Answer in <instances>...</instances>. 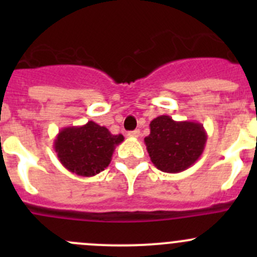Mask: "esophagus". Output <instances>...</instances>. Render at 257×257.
Returning a JSON list of instances; mask_svg holds the SVG:
<instances>
[{"mask_svg":"<svg viewBox=\"0 0 257 257\" xmlns=\"http://www.w3.org/2000/svg\"><path fill=\"white\" fill-rule=\"evenodd\" d=\"M139 136H141V132H139L138 129H136V131L128 132V137H131V138H138Z\"/></svg>","mask_w":257,"mask_h":257,"instance_id":"esophagus-1","label":"esophagus"}]
</instances>
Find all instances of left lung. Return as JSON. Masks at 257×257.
<instances>
[{"instance_id": "left-lung-1", "label": "left lung", "mask_w": 257, "mask_h": 257, "mask_svg": "<svg viewBox=\"0 0 257 257\" xmlns=\"http://www.w3.org/2000/svg\"><path fill=\"white\" fill-rule=\"evenodd\" d=\"M149 126L150 134L144 143L152 163L162 172H184L203 154L208 136L201 123L177 121L169 115H159Z\"/></svg>"}]
</instances>
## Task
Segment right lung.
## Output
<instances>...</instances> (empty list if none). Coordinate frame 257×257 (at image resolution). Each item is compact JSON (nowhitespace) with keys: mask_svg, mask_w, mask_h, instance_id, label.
<instances>
[{"mask_svg":"<svg viewBox=\"0 0 257 257\" xmlns=\"http://www.w3.org/2000/svg\"><path fill=\"white\" fill-rule=\"evenodd\" d=\"M124 141L105 126L89 120L84 125L66 126L54 139V150L61 164L79 177H94L109 165L116 145Z\"/></svg>","mask_w":257,"mask_h":257,"instance_id":"add662e5","label":"right lung"}]
</instances>
